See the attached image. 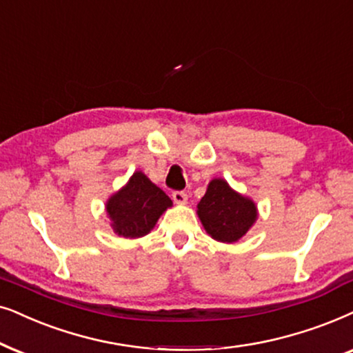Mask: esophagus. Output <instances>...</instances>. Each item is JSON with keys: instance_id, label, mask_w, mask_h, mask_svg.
<instances>
[{"instance_id": "esophagus-1", "label": "esophagus", "mask_w": 353, "mask_h": 353, "mask_svg": "<svg viewBox=\"0 0 353 353\" xmlns=\"http://www.w3.org/2000/svg\"><path fill=\"white\" fill-rule=\"evenodd\" d=\"M172 200L176 201V203H179V205L185 203V201H187V194H185L184 190H176V192H172Z\"/></svg>"}]
</instances>
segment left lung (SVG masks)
<instances>
[{
    "mask_svg": "<svg viewBox=\"0 0 353 353\" xmlns=\"http://www.w3.org/2000/svg\"><path fill=\"white\" fill-rule=\"evenodd\" d=\"M199 218L211 237L219 242H237L256 219L252 200L234 192L228 182L214 179L199 203Z\"/></svg>",
    "mask_w": 353,
    "mask_h": 353,
    "instance_id": "1",
    "label": "left lung"
}]
</instances>
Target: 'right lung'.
<instances>
[{"label": "right lung", "mask_w": 353, "mask_h": 353, "mask_svg": "<svg viewBox=\"0 0 353 353\" xmlns=\"http://www.w3.org/2000/svg\"><path fill=\"white\" fill-rule=\"evenodd\" d=\"M171 205V199L139 171L124 189L111 196L106 211L114 231L119 236L134 239L152 231L163 211Z\"/></svg>", "instance_id": "right-lung-1"}]
</instances>
